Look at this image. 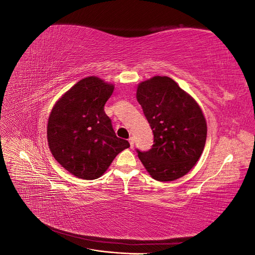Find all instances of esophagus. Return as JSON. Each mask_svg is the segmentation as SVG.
<instances>
[{
	"label": "esophagus",
	"instance_id": "1",
	"mask_svg": "<svg viewBox=\"0 0 255 255\" xmlns=\"http://www.w3.org/2000/svg\"><path fill=\"white\" fill-rule=\"evenodd\" d=\"M128 142H129V145H130V148H134V138L133 137H129L128 138Z\"/></svg>",
	"mask_w": 255,
	"mask_h": 255
}]
</instances>
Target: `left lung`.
Here are the masks:
<instances>
[{"label":"left lung","mask_w":255,"mask_h":255,"mask_svg":"<svg viewBox=\"0 0 255 255\" xmlns=\"http://www.w3.org/2000/svg\"><path fill=\"white\" fill-rule=\"evenodd\" d=\"M137 101L153 132L151 149H136L150 175L174 181L189 172L203 152L206 121L197 102L168 76H154L137 88Z\"/></svg>","instance_id":"8db88e82"}]
</instances>
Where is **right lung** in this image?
<instances>
[{
    "label": "right lung",
    "instance_id": "1",
    "mask_svg": "<svg viewBox=\"0 0 255 255\" xmlns=\"http://www.w3.org/2000/svg\"><path fill=\"white\" fill-rule=\"evenodd\" d=\"M114 85L96 76L76 83L54 105L48 122L50 150L73 175L95 180L129 143L116 136L104 112Z\"/></svg>",
    "mask_w": 255,
    "mask_h": 255
}]
</instances>
